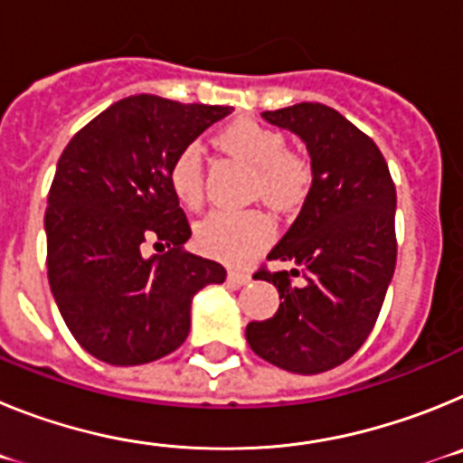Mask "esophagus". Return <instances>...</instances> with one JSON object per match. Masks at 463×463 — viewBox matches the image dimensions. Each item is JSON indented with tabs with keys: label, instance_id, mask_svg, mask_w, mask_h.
<instances>
[{
	"label": "esophagus",
	"instance_id": "esophagus-1",
	"mask_svg": "<svg viewBox=\"0 0 463 463\" xmlns=\"http://www.w3.org/2000/svg\"><path fill=\"white\" fill-rule=\"evenodd\" d=\"M227 280L232 282V285H236V288H243V285H248V282L252 280V276L245 271H229Z\"/></svg>",
	"mask_w": 463,
	"mask_h": 463
}]
</instances>
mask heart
Listing matches in <instances>:
<instances>
[{
    "mask_svg": "<svg viewBox=\"0 0 463 463\" xmlns=\"http://www.w3.org/2000/svg\"><path fill=\"white\" fill-rule=\"evenodd\" d=\"M218 143L257 169L255 190L273 206H294L306 196L313 171L304 157L288 153L285 137L255 120H236L218 134ZM175 199L196 208L203 199L202 150L196 143L183 148L169 166ZM273 222L261 211H213L196 224L199 250L229 264L252 260L271 241Z\"/></svg>",
    "mask_w": 463,
    "mask_h": 463,
    "instance_id": "b5f03b06",
    "label": "heart"
}]
</instances>
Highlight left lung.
<instances>
[{
  "label": "left lung",
  "instance_id": "obj_1",
  "mask_svg": "<svg viewBox=\"0 0 463 463\" xmlns=\"http://www.w3.org/2000/svg\"><path fill=\"white\" fill-rule=\"evenodd\" d=\"M261 118L306 143L313 183L269 252L294 269L257 273L276 285L280 306L245 326V338L278 369L322 373L353 357L378 320L396 267V190L378 146L338 110L304 101Z\"/></svg>",
  "mask_w": 463,
  "mask_h": 463
}]
</instances>
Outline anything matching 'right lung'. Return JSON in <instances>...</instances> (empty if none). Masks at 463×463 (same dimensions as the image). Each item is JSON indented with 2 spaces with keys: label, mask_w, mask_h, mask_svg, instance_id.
I'll return each instance as SVG.
<instances>
[{
  "label": "right lung",
  "mask_w": 463,
  "mask_h": 463,
  "mask_svg": "<svg viewBox=\"0 0 463 463\" xmlns=\"http://www.w3.org/2000/svg\"><path fill=\"white\" fill-rule=\"evenodd\" d=\"M229 106L134 94L69 141L46 208L48 282L73 338L113 366L174 353L190 334L192 298L224 282L222 264L183 250L192 236L169 166ZM146 240L169 247L143 258Z\"/></svg>",
  "instance_id": "add662e5"
}]
</instances>
